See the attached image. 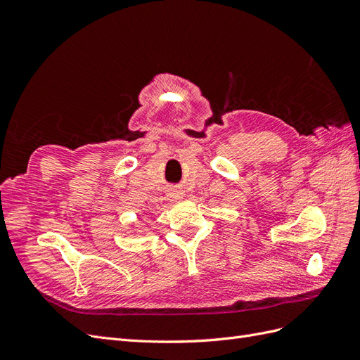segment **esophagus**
<instances>
[{"mask_svg": "<svg viewBox=\"0 0 360 360\" xmlns=\"http://www.w3.org/2000/svg\"><path fill=\"white\" fill-rule=\"evenodd\" d=\"M176 197H180V195H179V193H177V195H176Z\"/></svg>", "mask_w": 360, "mask_h": 360, "instance_id": "obj_1", "label": "esophagus"}]
</instances>
